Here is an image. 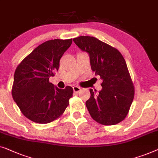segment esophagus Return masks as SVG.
<instances>
[{
    "label": "esophagus",
    "instance_id": "1",
    "mask_svg": "<svg viewBox=\"0 0 158 158\" xmlns=\"http://www.w3.org/2000/svg\"><path fill=\"white\" fill-rule=\"evenodd\" d=\"M73 90H74V92H77L78 93L80 90H81V88L79 87V86H73Z\"/></svg>",
    "mask_w": 158,
    "mask_h": 158
}]
</instances>
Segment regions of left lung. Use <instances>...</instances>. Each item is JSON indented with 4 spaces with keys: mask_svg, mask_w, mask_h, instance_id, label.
Returning a JSON list of instances; mask_svg holds the SVG:
<instances>
[{
    "mask_svg": "<svg viewBox=\"0 0 158 158\" xmlns=\"http://www.w3.org/2000/svg\"><path fill=\"white\" fill-rule=\"evenodd\" d=\"M73 41L89 54L92 70L102 80L98 94L90 89L86 106L91 117L104 125L120 123L127 115L135 88L123 55L117 48L93 36H79Z\"/></svg>",
    "mask_w": 158,
    "mask_h": 158,
    "instance_id": "obj_1",
    "label": "left lung"
}]
</instances>
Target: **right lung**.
<instances>
[{
    "label": "right lung",
    "instance_id": "1",
    "mask_svg": "<svg viewBox=\"0 0 158 158\" xmlns=\"http://www.w3.org/2000/svg\"><path fill=\"white\" fill-rule=\"evenodd\" d=\"M72 39L49 40L36 47L17 66L12 87L13 100L26 117L34 123H52L69 104L73 89H61L50 83Z\"/></svg>",
    "mask_w": 158,
    "mask_h": 158
}]
</instances>
